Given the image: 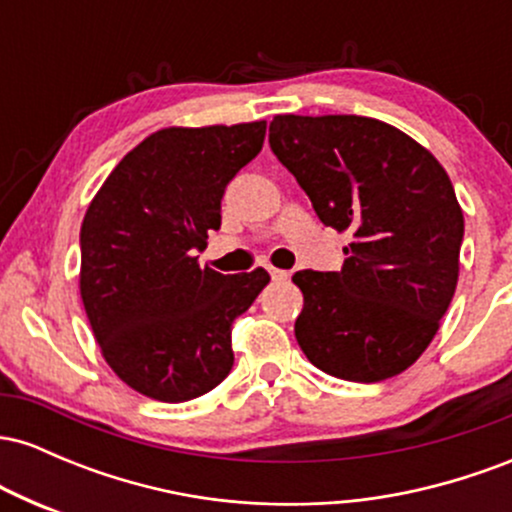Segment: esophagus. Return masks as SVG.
Instances as JSON below:
<instances>
[{"label":"esophagus","mask_w":512,"mask_h":512,"mask_svg":"<svg viewBox=\"0 0 512 512\" xmlns=\"http://www.w3.org/2000/svg\"><path fill=\"white\" fill-rule=\"evenodd\" d=\"M269 276H272L274 281H286L289 279V272H284V269H276V267H269Z\"/></svg>","instance_id":"obj_1"}]
</instances>
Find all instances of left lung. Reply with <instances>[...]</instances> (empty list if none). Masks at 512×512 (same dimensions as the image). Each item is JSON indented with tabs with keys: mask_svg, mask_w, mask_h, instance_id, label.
Here are the masks:
<instances>
[{
	"mask_svg": "<svg viewBox=\"0 0 512 512\" xmlns=\"http://www.w3.org/2000/svg\"><path fill=\"white\" fill-rule=\"evenodd\" d=\"M272 151L325 226L349 233L339 272L293 274L308 361L354 383L399 375L436 337L460 276L464 216L438 158L358 115H274Z\"/></svg>",
	"mask_w": 512,
	"mask_h": 512,
	"instance_id": "8db88e82",
	"label": "left lung"
}]
</instances>
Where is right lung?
<instances>
[{
    "label": "right lung",
    "instance_id": "obj_1",
    "mask_svg": "<svg viewBox=\"0 0 512 512\" xmlns=\"http://www.w3.org/2000/svg\"><path fill=\"white\" fill-rule=\"evenodd\" d=\"M267 122L163 127L105 178L81 223V301L122 383L187 402L231 373V325L269 274L199 267L228 182L262 151Z\"/></svg>",
    "mask_w": 512,
    "mask_h": 512
}]
</instances>
